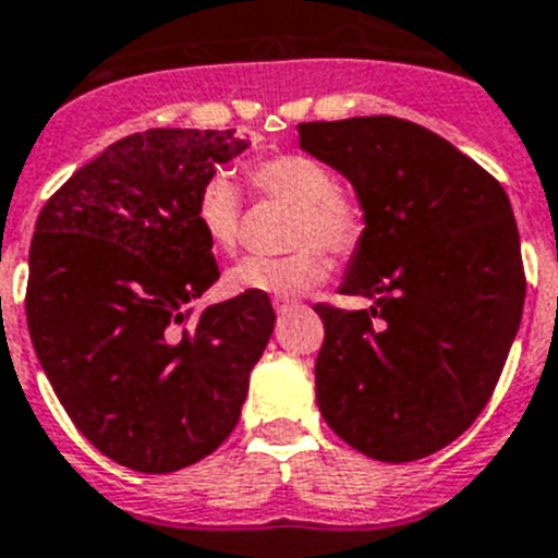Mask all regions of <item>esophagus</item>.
<instances>
[{"instance_id":"obj_1","label":"esophagus","mask_w":558,"mask_h":558,"mask_svg":"<svg viewBox=\"0 0 558 558\" xmlns=\"http://www.w3.org/2000/svg\"><path fill=\"white\" fill-rule=\"evenodd\" d=\"M293 307H299V302H293V299H284V296H276L274 299V311L282 316V313L293 311Z\"/></svg>"}]
</instances>
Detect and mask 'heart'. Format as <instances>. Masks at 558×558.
Returning <instances> with one entry per match:
<instances>
[{
  "mask_svg": "<svg viewBox=\"0 0 558 558\" xmlns=\"http://www.w3.org/2000/svg\"><path fill=\"white\" fill-rule=\"evenodd\" d=\"M247 182L259 196L296 207L290 225L288 256H253L225 276L230 293L299 296L328 276L322 247L348 256L365 236V210L356 196L336 187L330 168L305 154H279L247 168ZM196 222L219 253H236L242 242V199L233 182L214 177L196 202Z\"/></svg>",
  "mask_w": 558,
  "mask_h": 558,
  "instance_id": "b5f03b06",
  "label": "heart"
}]
</instances>
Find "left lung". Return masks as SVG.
Instances as JSON below:
<instances>
[{
    "label": "left lung",
    "mask_w": 558,
    "mask_h": 558,
    "mask_svg": "<svg viewBox=\"0 0 558 558\" xmlns=\"http://www.w3.org/2000/svg\"><path fill=\"white\" fill-rule=\"evenodd\" d=\"M299 145L356 191L365 236L339 293L373 299L371 311L316 305L322 416L371 459H425L482 413L522 322L508 193L408 119L302 122Z\"/></svg>",
    "instance_id": "obj_1"
}]
</instances>
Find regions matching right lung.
<instances>
[{
	"instance_id": "right-lung-1",
	"label": "right lung",
	"mask_w": 558,
	"mask_h": 558,
	"mask_svg": "<svg viewBox=\"0 0 558 558\" xmlns=\"http://www.w3.org/2000/svg\"><path fill=\"white\" fill-rule=\"evenodd\" d=\"M251 145L236 131L150 128L113 142L36 219L27 330L59 402L96 450L182 471L236 427L274 333L262 293L187 307L219 279L196 202Z\"/></svg>"
}]
</instances>
